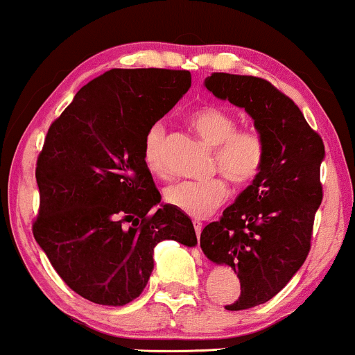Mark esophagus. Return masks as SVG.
Returning a JSON list of instances; mask_svg holds the SVG:
<instances>
[{
	"label": "esophagus",
	"mask_w": 355,
	"mask_h": 355,
	"mask_svg": "<svg viewBox=\"0 0 355 355\" xmlns=\"http://www.w3.org/2000/svg\"><path fill=\"white\" fill-rule=\"evenodd\" d=\"M193 227H195V234H197V237H200V234H202V222H200V220H193Z\"/></svg>",
	"instance_id": "obj_1"
}]
</instances>
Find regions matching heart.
<instances>
[{
    "label": "heart",
    "instance_id": "obj_1",
    "mask_svg": "<svg viewBox=\"0 0 355 355\" xmlns=\"http://www.w3.org/2000/svg\"><path fill=\"white\" fill-rule=\"evenodd\" d=\"M191 128L205 144L215 146V166L232 182L247 185L262 170L266 144L255 130H237V120L225 110L205 107L191 113ZM164 126L153 125L145 137L144 160L150 172L162 175L164 164ZM229 185L223 177L205 180H183L165 190V200L193 218L209 217L229 198Z\"/></svg>",
    "mask_w": 355,
    "mask_h": 355
}]
</instances>
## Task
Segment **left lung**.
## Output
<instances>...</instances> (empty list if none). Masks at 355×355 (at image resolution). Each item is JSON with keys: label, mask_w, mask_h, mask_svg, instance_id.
I'll list each match as a JSON object with an SVG mask.
<instances>
[{"label": "left lung", "mask_w": 355, "mask_h": 355, "mask_svg": "<svg viewBox=\"0 0 355 355\" xmlns=\"http://www.w3.org/2000/svg\"><path fill=\"white\" fill-rule=\"evenodd\" d=\"M203 85L245 110L266 144L260 173L200 235L207 259L240 280V297L225 309L245 311L279 294L307 259L325 150L299 107L268 81L214 73Z\"/></svg>", "instance_id": "left-lung-1"}]
</instances>
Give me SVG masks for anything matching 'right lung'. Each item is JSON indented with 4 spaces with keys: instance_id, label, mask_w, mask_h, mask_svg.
Segmentation results:
<instances>
[{
    "instance_id": "right-lung-1",
    "label": "right lung",
    "mask_w": 355,
    "mask_h": 355,
    "mask_svg": "<svg viewBox=\"0 0 355 355\" xmlns=\"http://www.w3.org/2000/svg\"><path fill=\"white\" fill-rule=\"evenodd\" d=\"M190 85L185 70L115 68L85 85L48 130L36 164L33 235L87 300L132 302L152 275L158 242L197 245L190 217L160 203L144 160L146 133Z\"/></svg>"
}]
</instances>
